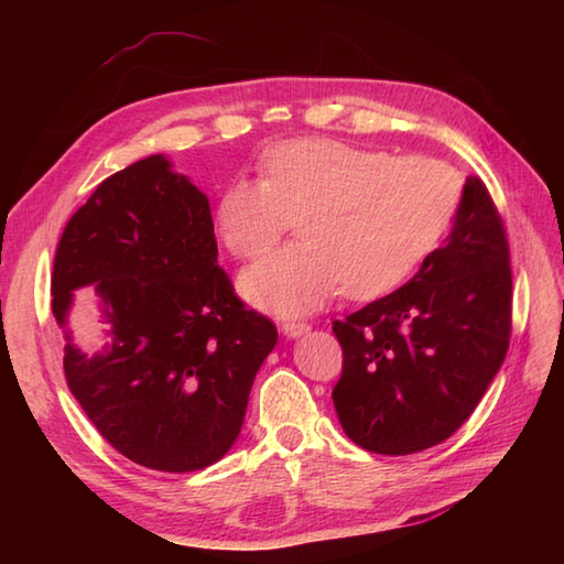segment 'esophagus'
<instances>
[{"label": "esophagus", "instance_id": "1", "mask_svg": "<svg viewBox=\"0 0 564 564\" xmlns=\"http://www.w3.org/2000/svg\"><path fill=\"white\" fill-rule=\"evenodd\" d=\"M281 332L289 339H301V337H305V334H310V325L301 319H285L281 325Z\"/></svg>", "mask_w": 564, "mask_h": 564}]
</instances>
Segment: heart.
Instances as JSON below:
<instances>
[{"mask_svg": "<svg viewBox=\"0 0 564 564\" xmlns=\"http://www.w3.org/2000/svg\"><path fill=\"white\" fill-rule=\"evenodd\" d=\"M261 178H235L213 210L237 259H257L297 223L301 242L239 275L249 305L305 315L344 289L373 301L398 289L448 232L460 182L431 158H390L334 138L285 140L263 152Z\"/></svg>", "mask_w": 564, "mask_h": 564, "instance_id": "1", "label": "heart"}]
</instances>
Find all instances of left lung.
<instances>
[{
  "instance_id": "left-lung-1",
  "label": "left lung",
  "mask_w": 564,
  "mask_h": 564,
  "mask_svg": "<svg viewBox=\"0 0 564 564\" xmlns=\"http://www.w3.org/2000/svg\"><path fill=\"white\" fill-rule=\"evenodd\" d=\"M332 327L344 351L332 400L356 446L410 455L458 431L511 334L507 232L480 178H465L451 235L412 279Z\"/></svg>"
}]
</instances>
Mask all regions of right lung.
I'll list each match as a JSON object with an SVG mask.
<instances>
[{
	"instance_id": "add662e5",
	"label": "right lung",
	"mask_w": 564,
	"mask_h": 564,
	"mask_svg": "<svg viewBox=\"0 0 564 564\" xmlns=\"http://www.w3.org/2000/svg\"><path fill=\"white\" fill-rule=\"evenodd\" d=\"M87 284L110 337L97 355L82 352L66 327L74 291ZM51 291L67 386L118 453L194 473L232 448L279 332L235 295L218 267L208 196L170 158L116 172L72 215Z\"/></svg>"
}]
</instances>
